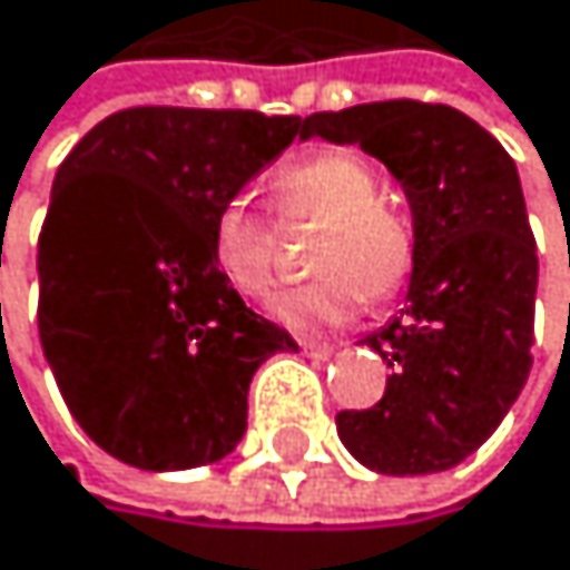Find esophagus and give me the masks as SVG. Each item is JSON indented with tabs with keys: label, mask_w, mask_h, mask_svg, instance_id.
<instances>
[{
	"label": "esophagus",
	"mask_w": 570,
	"mask_h": 570,
	"mask_svg": "<svg viewBox=\"0 0 570 570\" xmlns=\"http://www.w3.org/2000/svg\"><path fill=\"white\" fill-rule=\"evenodd\" d=\"M301 350H304L307 356H314V360H328V356L335 353V346H328V342H311V338L301 342Z\"/></svg>",
	"instance_id": "34e87169"
}]
</instances>
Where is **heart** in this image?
Masks as SVG:
<instances>
[{"instance_id":"obj_1","label":"heart","mask_w":570,"mask_h":570,"mask_svg":"<svg viewBox=\"0 0 570 570\" xmlns=\"http://www.w3.org/2000/svg\"><path fill=\"white\" fill-rule=\"evenodd\" d=\"M273 197L287 220H322L311 245L318 276L273 301V318L297 332L346 325L366 297L387 301L412 276L415 235L381 200V179L353 151H318L273 176ZM210 263L242 297H266L276 279V238L248 200H224L210 224Z\"/></svg>"}]
</instances>
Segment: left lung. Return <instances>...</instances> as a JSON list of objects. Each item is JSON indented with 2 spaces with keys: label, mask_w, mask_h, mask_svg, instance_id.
Listing matches in <instances>:
<instances>
[{
  "label": "left lung",
  "mask_w": 570,
  "mask_h": 570,
  "mask_svg": "<svg viewBox=\"0 0 570 570\" xmlns=\"http://www.w3.org/2000/svg\"><path fill=\"white\" fill-rule=\"evenodd\" d=\"M304 138L360 145L412 207L404 307L363 342L387 366L384 397L338 412V440L377 474H436L499 429L530 377L537 242L515 161L443 102L387 99L311 114Z\"/></svg>",
  "instance_id": "left-lung-1"
}]
</instances>
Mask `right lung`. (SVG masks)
Segmentation results:
<instances>
[{
    "label": "right lung",
    "instance_id": "1",
    "mask_svg": "<svg viewBox=\"0 0 570 570\" xmlns=\"http://www.w3.org/2000/svg\"><path fill=\"white\" fill-rule=\"evenodd\" d=\"M294 138L301 117L134 107L61 161L37 245L40 346L75 422L130 468L228 456L256 370L297 353L210 263L217 207Z\"/></svg>",
    "mask_w": 570,
    "mask_h": 570
}]
</instances>
